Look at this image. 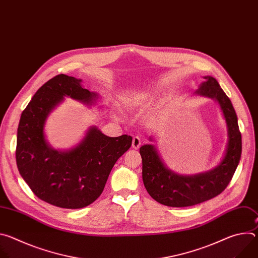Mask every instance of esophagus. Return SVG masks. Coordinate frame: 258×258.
<instances>
[{"label": "esophagus", "instance_id": "34e87169", "mask_svg": "<svg viewBox=\"0 0 258 258\" xmlns=\"http://www.w3.org/2000/svg\"><path fill=\"white\" fill-rule=\"evenodd\" d=\"M132 146H133L134 149H139L140 148V146H141V139H140V137H138V136L134 137Z\"/></svg>", "mask_w": 258, "mask_h": 258}]
</instances>
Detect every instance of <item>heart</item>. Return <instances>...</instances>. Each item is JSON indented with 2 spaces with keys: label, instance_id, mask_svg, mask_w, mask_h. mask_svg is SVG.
Segmentation results:
<instances>
[{
  "label": "heart",
  "instance_id": "obj_1",
  "mask_svg": "<svg viewBox=\"0 0 258 258\" xmlns=\"http://www.w3.org/2000/svg\"><path fill=\"white\" fill-rule=\"evenodd\" d=\"M147 97H148V94L145 93V92L138 93V94L135 95L134 100H133V103H136V102H138V101H144L145 99H147Z\"/></svg>",
  "mask_w": 258,
  "mask_h": 258
}]
</instances>
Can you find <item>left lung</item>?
I'll list each match as a JSON object with an SVG mask.
<instances>
[{
  "label": "left lung",
  "instance_id": "8db88e82",
  "mask_svg": "<svg viewBox=\"0 0 258 258\" xmlns=\"http://www.w3.org/2000/svg\"><path fill=\"white\" fill-rule=\"evenodd\" d=\"M204 80L194 95L217 102L228 128L227 147L220 162L205 172L178 174L165 165L154 145L146 144L140 148L144 186L154 200L166 206H193L214 198L227 188L240 162L242 138L232 102L214 78L207 76Z\"/></svg>",
  "mask_w": 258,
  "mask_h": 258
}]
</instances>
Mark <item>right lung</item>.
I'll use <instances>...</instances> for the list:
<instances>
[{"instance_id": "add662e5", "label": "right lung", "mask_w": 258, "mask_h": 258, "mask_svg": "<svg viewBox=\"0 0 258 258\" xmlns=\"http://www.w3.org/2000/svg\"><path fill=\"white\" fill-rule=\"evenodd\" d=\"M82 82L65 75L48 81L23 110L17 130L16 163L22 178L36 197L67 209L86 207L102 194L110 171L133 141L127 135L105 136L94 125L70 149L57 150L49 144L47 118L65 98L89 107L100 99Z\"/></svg>"}]
</instances>
